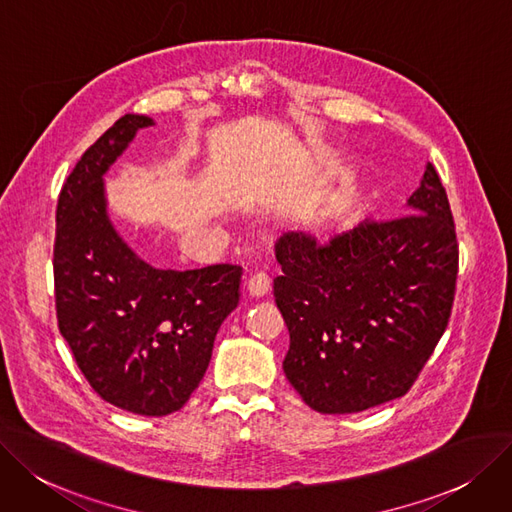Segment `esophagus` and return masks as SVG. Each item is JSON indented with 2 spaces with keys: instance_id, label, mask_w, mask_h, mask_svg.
<instances>
[{
  "instance_id": "34e87169",
  "label": "esophagus",
  "mask_w": 512,
  "mask_h": 512,
  "mask_svg": "<svg viewBox=\"0 0 512 512\" xmlns=\"http://www.w3.org/2000/svg\"><path fill=\"white\" fill-rule=\"evenodd\" d=\"M269 290H271V279L264 273H256L248 281H245V292H248L252 298L267 296Z\"/></svg>"
}]
</instances>
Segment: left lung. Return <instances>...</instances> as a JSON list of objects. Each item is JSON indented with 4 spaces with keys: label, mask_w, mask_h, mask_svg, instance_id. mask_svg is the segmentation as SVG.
Returning <instances> with one entry per match:
<instances>
[{
    "label": "left lung",
    "mask_w": 512,
    "mask_h": 512,
    "mask_svg": "<svg viewBox=\"0 0 512 512\" xmlns=\"http://www.w3.org/2000/svg\"><path fill=\"white\" fill-rule=\"evenodd\" d=\"M391 220L317 243L285 233L275 243L277 309L290 332L285 378L321 414H355L403 397L452 315L458 241L433 163Z\"/></svg>",
    "instance_id": "8db88e82"
}]
</instances>
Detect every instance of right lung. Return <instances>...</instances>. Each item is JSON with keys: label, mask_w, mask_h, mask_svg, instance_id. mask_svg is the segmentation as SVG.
<instances>
[{"label": "right lung", "mask_w": 512, "mask_h": 512, "mask_svg": "<svg viewBox=\"0 0 512 512\" xmlns=\"http://www.w3.org/2000/svg\"><path fill=\"white\" fill-rule=\"evenodd\" d=\"M147 115H124L81 155L56 208L58 330L94 391L140 416L180 410L212 359L222 321L239 304L241 267L155 269L121 237L105 174Z\"/></svg>", "instance_id": "right-lung-1"}]
</instances>
